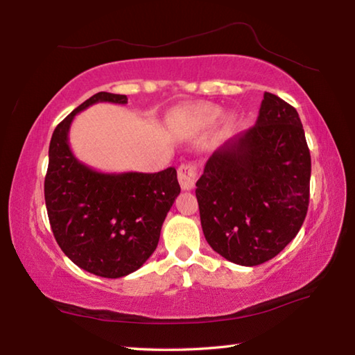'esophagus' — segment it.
Masks as SVG:
<instances>
[{
	"mask_svg": "<svg viewBox=\"0 0 355 355\" xmlns=\"http://www.w3.org/2000/svg\"><path fill=\"white\" fill-rule=\"evenodd\" d=\"M178 179L180 184V189L189 191L195 189L196 179H198V173L196 168L191 164H182L178 170Z\"/></svg>",
	"mask_w": 355,
	"mask_h": 355,
	"instance_id": "obj_1",
	"label": "esophagus"
}]
</instances>
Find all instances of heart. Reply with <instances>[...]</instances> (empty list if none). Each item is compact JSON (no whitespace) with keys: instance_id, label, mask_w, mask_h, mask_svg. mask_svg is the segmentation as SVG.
Wrapping results in <instances>:
<instances>
[{"instance_id":"1","label":"heart","mask_w":355,"mask_h":355,"mask_svg":"<svg viewBox=\"0 0 355 355\" xmlns=\"http://www.w3.org/2000/svg\"><path fill=\"white\" fill-rule=\"evenodd\" d=\"M223 116V108L209 103L185 105L173 112V122L185 131L195 132L210 128Z\"/></svg>"}]
</instances>
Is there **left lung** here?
Wrapping results in <instances>:
<instances>
[{"mask_svg":"<svg viewBox=\"0 0 355 355\" xmlns=\"http://www.w3.org/2000/svg\"><path fill=\"white\" fill-rule=\"evenodd\" d=\"M309 182L311 153L298 112L264 92L257 123L219 146L196 182L207 243L239 266L277 257L304 223Z\"/></svg>","mask_w":355,"mask_h":355,"instance_id":"obj_1","label":"left lung"}]
</instances>
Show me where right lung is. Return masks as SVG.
Instances as JSON below:
<instances>
[{
    "label": "right lung",
    "mask_w": 355,
    "mask_h": 355,
    "mask_svg": "<svg viewBox=\"0 0 355 355\" xmlns=\"http://www.w3.org/2000/svg\"><path fill=\"white\" fill-rule=\"evenodd\" d=\"M125 105L126 96L97 92L57 125L49 145L44 200L53 236L73 264L97 277L120 278L156 250L166 213L180 193L178 173H102L73 156L69 130L88 106Z\"/></svg>",
    "instance_id": "1"
}]
</instances>
